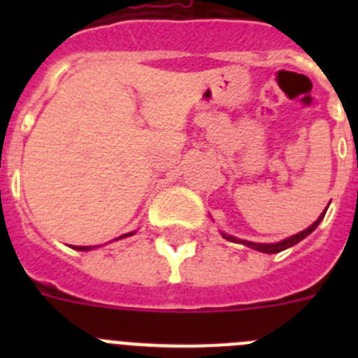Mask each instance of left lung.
I'll list each match as a JSON object with an SVG mask.
<instances>
[{
  "instance_id": "obj_1",
  "label": "left lung",
  "mask_w": 358,
  "mask_h": 358,
  "mask_svg": "<svg viewBox=\"0 0 358 358\" xmlns=\"http://www.w3.org/2000/svg\"><path fill=\"white\" fill-rule=\"evenodd\" d=\"M328 210V208H327ZM327 210L322 211L321 217L315 220L314 224L310 227H306L305 231H301V233H297V235L290 236V238H285V240H281V242H276V243H255V242H248V240H240V238H235V236H231V235H226V233H222V236L226 240H229V242H238V243H243V245H248V248L251 249H256V251H260V252H267V255H274V252H280V251H285V249L292 248V245H296L297 242H301L303 238H306V236L312 233V231L315 229V227L319 226V222L322 220V217H324V213H327Z\"/></svg>"
}]
</instances>
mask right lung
Here are the masks:
<instances>
[{"label": "right lung", "instance_id": "right-lung-1", "mask_svg": "<svg viewBox=\"0 0 358 358\" xmlns=\"http://www.w3.org/2000/svg\"><path fill=\"white\" fill-rule=\"evenodd\" d=\"M132 233H127V235H122L120 236V238H123V236H131ZM73 249H77V251H90V249H93V248H90V245H73Z\"/></svg>", "mask_w": 358, "mask_h": 358}]
</instances>
